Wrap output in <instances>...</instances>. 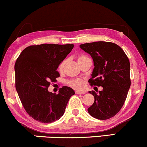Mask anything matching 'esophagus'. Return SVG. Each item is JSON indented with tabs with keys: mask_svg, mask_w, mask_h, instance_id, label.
Listing matches in <instances>:
<instances>
[{
	"mask_svg": "<svg viewBox=\"0 0 147 147\" xmlns=\"http://www.w3.org/2000/svg\"><path fill=\"white\" fill-rule=\"evenodd\" d=\"M75 93L76 94H86L85 91H76Z\"/></svg>",
	"mask_w": 147,
	"mask_h": 147,
	"instance_id": "34e87169",
	"label": "esophagus"
}]
</instances>
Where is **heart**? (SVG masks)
<instances>
[{
    "label": "heart",
    "instance_id": "1",
    "mask_svg": "<svg viewBox=\"0 0 147 147\" xmlns=\"http://www.w3.org/2000/svg\"><path fill=\"white\" fill-rule=\"evenodd\" d=\"M87 58L86 56H80L78 58V61L79 63V62L81 61V60L84 59V58ZM66 63H67L66 59L63 60V61L60 63L59 66H58V70L60 71H63L64 69V68H65ZM67 83H68L69 85L71 86V87L75 88V89H82V88H83V87L84 86V80L83 79H81V78L73 79V80H69L68 82H67Z\"/></svg>",
    "mask_w": 147,
    "mask_h": 147
}]
</instances>
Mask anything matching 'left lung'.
I'll return each mask as SVG.
<instances>
[{"mask_svg": "<svg viewBox=\"0 0 147 147\" xmlns=\"http://www.w3.org/2000/svg\"><path fill=\"white\" fill-rule=\"evenodd\" d=\"M80 47L94 60L89 84L103 88L99 94L89 91L94 96V102L87 111L95 118L107 120L120 111L128 94L131 86L129 58L120 47L111 42L84 43Z\"/></svg>", "mask_w": 147, "mask_h": 147, "instance_id": "obj_1", "label": "left lung"}]
</instances>
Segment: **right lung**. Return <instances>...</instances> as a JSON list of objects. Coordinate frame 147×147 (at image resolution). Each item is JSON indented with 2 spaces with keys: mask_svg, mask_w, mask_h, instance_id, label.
Returning <instances> with one entry per match:
<instances>
[{
  "mask_svg": "<svg viewBox=\"0 0 147 147\" xmlns=\"http://www.w3.org/2000/svg\"><path fill=\"white\" fill-rule=\"evenodd\" d=\"M73 44H42L26 47L15 63L16 89L27 113L37 121L50 123L63 116L71 88L64 86L58 94L49 92L51 82L60 76V63L71 52Z\"/></svg>",
  "mask_w": 147,
  "mask_h": 147,
  "instance_id": "add662e5",
  "label": "right lung"
}]
</instances>
